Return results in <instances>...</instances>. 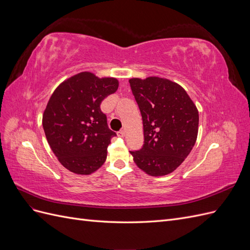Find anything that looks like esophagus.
Instances as JSON below:
<instances>
[{"label": "esophagus", "mask_w": 250, "mask_h": 250, "mask_svg": "<svg viewBox=\"0 0 250 250\" xmlns=\"http://www.w3.org/2000/svg\"><path fill=\"white\" fill-rule=\"evenodd\" d=\"M118 137L124 138V137H125V130H124V129H121V130L118 132Z\"/></svg>", "instance_id": "esophagus-1"}]
</instances>
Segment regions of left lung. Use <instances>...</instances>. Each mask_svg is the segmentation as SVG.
Listing matches in <instances>:
<instances>
[{
	"mask_svg": "<svg viewBox=\"0 0 250 250\" xmlns=\"http://www.w3.org/2000/svg\"><path fill=\"white\" fill-rule=\"evenodd\" d=\"M144 126V145L130 151L150 176L176 170L192 151L198 134V109L183 86L169 79H129Z\"/></svg>",
	"mask_w": 250,
	"mask_h": 250,
	"instance_id": "left-lung-1",
	"label": "left lung"
}]
</instances>
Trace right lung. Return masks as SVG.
I'll return each mask as SVG.
<instances>
[{
	"mask_svg": "<svg viewBox=\"0 0 250 250\" xmlns=\"http://www.w3.org/2000/svg\"><path fill=\"white\" fill-rule=\"evenodd\" d=\"M118 87L116 78L81 72L53 92L42 127L53 153L65 169L89 175L106 161L107 147L117 134L108 128L100 104Z\"/></svg>",
	"mask_w": 250,
	"mask_h": 250,
	"instance_id": "right-lung-1",
	"label": "right lung"
}]
</instances>
